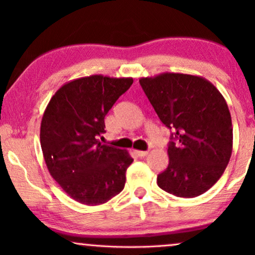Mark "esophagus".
<instances>
[{
  "label": "esophagus",
  "mask_w": 255,
  "mask_h": 255,
  "mask_svg": "<svg viewBox=\"0 0 255 255\" xmlns=\"http://www.w3.org/2000/svg\"><path fill=\"white\" fill-rule=\"evenodd\" d=\"M134 153L136 154L137 157H145L146 154L148 153L147 151H140V150H134Z\"/></svg>",
  "instance_id": "1"
}]
</instances>
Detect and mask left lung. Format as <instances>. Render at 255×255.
<instances>
[{"mask_svg": "<svg viewBox=\"0 0 255 255\" xmlns=\"http://www.w3.org/2000/svg\"><path fill=\"white\" fill-rule=\"evenodd\" d=\"M139 83L160 121L174 130L168 168L158 175L157 184L180 198L203 194L223 175L233 151L224 97L199 75L166 72Z\"/></svg>", "mask_w": 255, "mask_h": 255, "instance_id": "8db88e82", "label": "left lung"}]
</instances>
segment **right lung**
<instances>
[{"mask_svg": "<svg viewBox=\"0 0 255 255\" xmlns=\"http://www.w3.org/2000/svg\"><path fill=\"white\" fill-rule=\"evenodd\" d=\"M133 78L90 75L68 81L46 105L40 146L51 177L80 204L101 205L124 189L128 151L102 144L104 118Z\"/></svg>", "mask_w": 255, "mask_h": 255, "instance_id": "right-lung-1", "label": "right lung"}]
</instances>
